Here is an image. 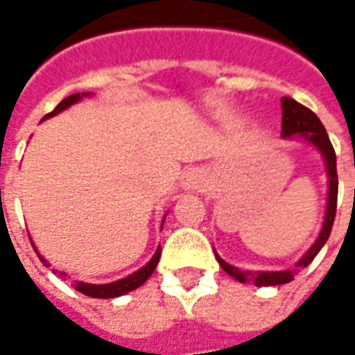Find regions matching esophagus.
<instances>
[{
    "instance_id": "obj_1",
    "label": "esophagus",
    "mask_w": 355,
    "mask_h": 355,
    "mask_svg": "<svg viewBox=\"0 0 355 355\" xmlns=\"http://www.w3.org/2000/svg\"><path fill=\"white\" fill-rule=\"evenodd\" d=\"M203 184V175H201L200 171H188L184 175V186L186 188H190V190H196V188H200Z\"/></svg>"
}]
</instances>
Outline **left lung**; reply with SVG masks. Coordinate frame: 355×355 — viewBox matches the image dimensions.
<instances>
[{"mask_svg": "<svg viewBox=\"0 0 355 355\" xmlns=\"http://www.w3.org/2000/svg\"><path fill=\"white\" fill-rule=\"evenodd\" d=\"M282 135L283 137H293V135H300L302 139L312 142L313 146L320 150L325 163H327V175H329V201H327V213H325V220H323V228H321L320 238L315 239L312 249L297 262V268L308 266L310 262L315 259V254L320 253L321 247L325 245V241L331 236V228L335 223L336 213V196H338V175H336V155L335 148L329 140V135L325 127L320 121V117L313 114L312 110L302 106L300 102L289 96L282 98ZM216 261L223 266L226 274L236 277L241 283H254L257 287H268V285H282V283H289L295 279L297 268L293 270H282V272H247V270H239V268L230 266L228 262H224L218 254Z\"/></svg>", "mask_w": 355, "mask_h": 355, "instance_id": "1", "label": "left lung"}]
</instances>
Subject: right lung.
<instances>
[{"label": "right lung", "instance_id": "right-lung-1", "mask_svg": "<svg viewBox=\"0 0 355 355\" xmlns=\"http://www.w3.org/2000/svg\"><path fill=\"white\" fill-rule=\"evenodd\" d=\"M83 96H87V93H76V94H70V96H66L64 101L58 102V106L53 112H49L47 116L43 117V119H47V117L51 116H57L58 112H62V110H66L68 106H72L73 102H78L80 98H83ZM35 249V247H34ZM37 253V251H35ZM37 257H40V261L45 264V266H49V262L43 259L42 254L37 253ZM159 257H162V247H157V251H155L154 259L148 262L146 266L140 268L139 272H135V274L127 275V277H123V279H119V282H114V283H106V285H91V283H83V282H76V291H80V293H83V295H87V297H93V298H114V297H121V295H125V293H129V291L137 289V287H140L142 283L146 282L150 275L154 274L155 266H157V262H159ZM55 274L62 275L64 277V272H55Z\"/></svg>", "mask_w": 355, "mask_h": 355}]
</instances>
